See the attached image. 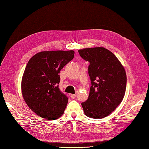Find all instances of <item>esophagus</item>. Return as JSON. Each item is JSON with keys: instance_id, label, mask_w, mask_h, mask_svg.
I'll return each instance as SVG.
<instances>
[{"instance_id": "esophagus-1", "label": "esophagus", "mask_w": 149, "mask_h": 149, "mask_svg": "<svg viewBox=\"0 0 149 149\" xmlns=\"http://www.w3.org/2000/svg\"><path fill=\"white\" fill-rule=\"evenodd\" d=\"M70 97L72 99H74L75 98L77 97V95L76 94H71L70 95Z\"/></svg>"}]
</instances>
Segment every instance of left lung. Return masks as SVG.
<instances>
[{
    "instance_id": "left-lung-1",
    "label": "left lung",
    "mask_w": 149,
    "mask_h": 149,
    "mask_svg": "<svg viewBox=\"0 0 149 149\" xmlns=\"http://www.w3.org/2000/svg\"><path fill=\"white\" fill-rule=\"evenodd\" d=\"M78 52L82 58L90 63V94L88 99L81 103L84 114L91 118H104L116 108L124 97L127 83L125 69L116 57L104 47Z\"/></svg>"
}]
</instances>
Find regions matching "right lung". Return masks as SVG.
Listing matches in <instances>:
<instances>
[{
	"instance_id": "1",
	"label": "right lung",
	"mask_w": 149,
	"mask_h": 149,
	"mask_svg": "<svg viewBox=\"0 0 149 149\" xmlns=\"http://www.w3.org/2000/svg\"><path fill=\"white\" fill-rule=\"evenodd\" d=\"M74 50L43 51L28 62L22 80V93L29 108L43 118L61 116L68 97L59 88V72L72 61Z\"/></svg>"
}]
</instances>
